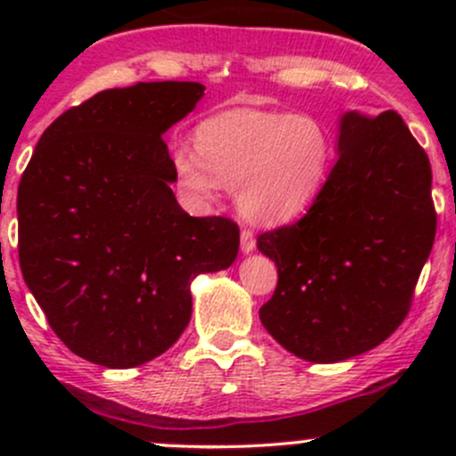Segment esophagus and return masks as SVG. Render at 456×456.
<instances>
[{
	"instance_id": "1",
	"label": "esophagus",
	"mask_w": 456,
	"mask_h": 456,
	"mask_svg": "<svg viewBox=\"0 0 456 456\" xmlns=\"http://www.w3.org/2000/svg\"><path fill=\"white\" fill-rule=\"evenodd\" d=\"M240 248H242L244 255L255 250V233L250 229H242V233H240Z\"/></svg>"
}]
</instances>
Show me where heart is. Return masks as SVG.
<instances>
[{
    "mask_svg": "<svg viewBox=\"0 0 456 456\" xmlns=\"http://www.w3.org/2000/svg\"><path fill=\"white\" fill-rule=\"evenodd\" d=\"M332 156V134L313 115L235 109L197 128V148L175 145L171 169L195 203H210L232 186L244 216L279 224L311 208Z\"/></svg>",
    "mask_w": 456,
    "mask_h": 456,
    "instance_id": "1",
    "label": "heart"
}]
</instances>
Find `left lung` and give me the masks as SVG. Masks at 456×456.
Wrapping results in <instances>:
<instances>
[{"instance_id": "left-lung-1", "label": "left lung", "mask_w": 456, "mask_h": 456, "mask_svg": "<svg viewBox=\"0 0 456 456\" xmlns=\"http://www.w3.org/2000/svg\"><path fill=\"white\" fill-rule=\"evenodd\" d=\"M338 160L300 221L261 233L279 268L264 328L306 362H341L401 326L431 255V162L395 111H347Z\"/></svg>"}]
</instances>
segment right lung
<instances>
[{
	"instance_id": "right-lung-1",
	"label": "right lung",
	"mask_w": 456,
	"mask_h": 456,
	"mask_svg": "<svg viewBox=\"0 0 456 456\" xmlns=\"http://www.w3.org/2000/svg\"><path fill=\"white\" fill-rule=\"evenodd\" d=\"M206 87L104 90L45 130L19 184V261L46 322L72 354L133 369L191 322V282L229 268L240 229L186 214L162 134Z\"/></svg>"
}]
</instances>
